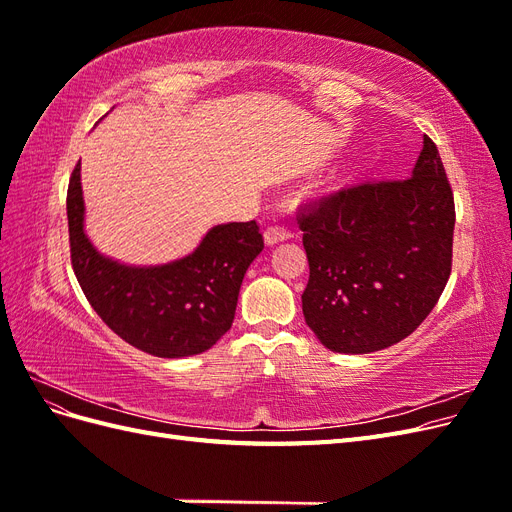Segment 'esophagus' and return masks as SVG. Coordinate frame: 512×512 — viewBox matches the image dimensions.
<instances>
[{
  "label": "esophagus",
  "instance_id": "esophagus-1",
  "mask_svg": "<svg viewBox=\"0 0 512 512\" xmlns=\"http://www.w3.org/2000/svg\"><path fill=\"white\" fill-rule=\"evenodd\" d=\"M292 237V232L284 226H269L265 230V243L267 245H275V243H282V241H288Z\"/></svg>",
  "mask_w": 512,
  "mask_h": 512
}]
</instances>
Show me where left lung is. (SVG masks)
<instances>
[{
	"mask_svg": "<svg viewBox=\"0 0 512 512\" xmlns=\"http://www.w3.org/2000/svg\"><path fill=\"white\" fill-rule=\"evenodd\" d=\"M303 316L333 352L369 354L408 337L451 275L455 203L436 143L412 177L363 183L301 213Z\"/></svg>",
	"mask_w": 512,
	"mask_h": 512,
	"instance_id": "1",
	"label": "left lung"
}]
</instances>
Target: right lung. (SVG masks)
<instances>
[{
  "label": "right lung",
  "mask_w": 512,
  "mask_h": 512,
  "mask_svg": "<svg viewBox=\"0 0 512 512\" xmlns=\"http://www.w3.org/2000/svg\"><path fill=\"white\" fill-rule=\"evenodd\" d=\"M70 256L96 314L121 339L160 359L209 350L230 329L247 267L262 252L258 224L213 226L196 250L156 267H132L96 250L85 232L81 164L68 185Z\"/></svg>",
  "instance_id": "1"
}]
</instances>
